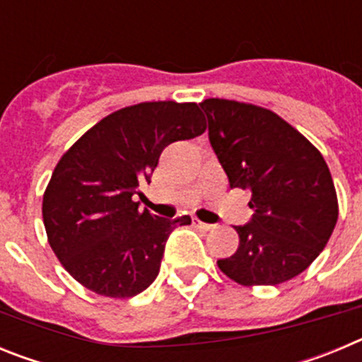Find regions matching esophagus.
Masks as SVG:
<instances>
[{
  "instance_id": "1",
  "label": "esophagus",
  "mask_w": 362,
  "mask_h": 362,
  "mask_svg": "<svg viewBox=\"0 0 362 362\" xmlns=\"http://www.w3.org/2000/svg\"><path fill=\"white\" fill-rule=\"evenodd\" d=\"M194 226H197V228H201V230H206V232H209V230L216 228L214 225H206V223H203V221H199V219L194 221Z\"/></svg>"
}]
</instances>
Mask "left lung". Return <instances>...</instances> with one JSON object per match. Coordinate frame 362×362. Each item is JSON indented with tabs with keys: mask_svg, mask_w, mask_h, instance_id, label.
<instances>
[{
	"mask_svg": "<svg viewBox=\"0 0 362 362\" xmlns=\"http://www.w3.org/2000/svg\"><path fill=\"white\" fill-rule=\"evenodd\" d=\"M199 107L230 188L250 190L254 210L248 225L235 226V254L217 267L243 286H274L299 276L337 223V194L325 158L268 108L219 98Z\"/></svg>",
	"mask_w": 362,
	"mask_h": 362,
	"instance_id": "left-lung-1",
	"label": "left lung"
}]
</instances>
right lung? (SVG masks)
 Segmentation results:
<instances>
[{
  "label": "right lung",
  "instance_id": "1",
  "mask_svg": "<svg viewBox=\"0 0 362 362\" xmlns=\"http://www.w3.org/2000/svg\"><path fill=\"white\" fill-rule=\"evenodd\" d=\"M197 103L146 101L112 112L57 161L43 194V223L59 263L85 288L114 299L146 290L165 243L190 217L163 219L132 199L174 141L201 136Z\"/></svg>",
  "mask_w": 362,
  "mask_h": 362
}]
</instances>
